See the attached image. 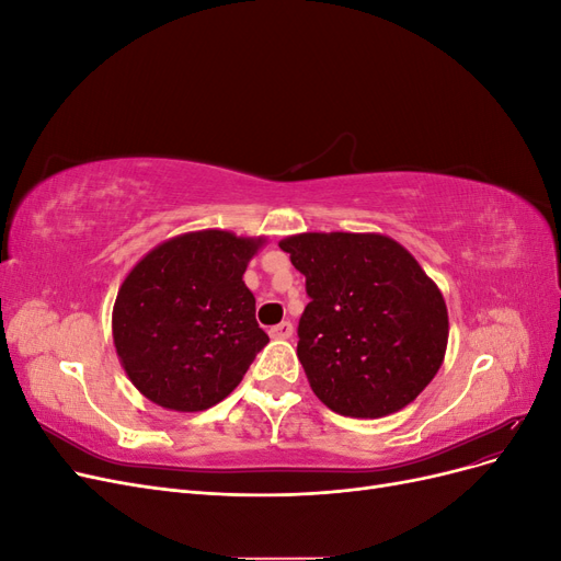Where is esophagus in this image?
<instances>
[{
  "mask_svg": "<svg viewBox=\"0 0 561 561\" xmlns=\"http://www.w3.org/2000/svg\"><path fill=\"white\" fill-rule=\"evenodd\" d=\"M293 332H295V328H293L290 320H283V322H278V325H274V328L268 330L271 339H290Z\"/></svg>",
  "mask_w": 561,
  "mask_h": 561,
  "instance_id": "obj_1",
  "label": "esophagus"
}]
</instances>
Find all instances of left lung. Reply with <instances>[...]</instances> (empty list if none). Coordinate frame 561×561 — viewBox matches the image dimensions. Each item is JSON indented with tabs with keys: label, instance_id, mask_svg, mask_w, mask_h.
<instances>
[{
	"label": "left lung",
	"instance_id": "1",
	"mask_svg": "<svg viewBox=\"0 0 561 561\" xmlns=\"http://www.w3.org/2000/svg\"><path fill=\"white\" fill-rule=\"evenodd\" d=\"M278 245L307 276L297 355L318 400L353 419L414 402L443 367L449 316L412 252L351 231L295 233Z\"/></svg>",
	"mask_w": 561,
	"mask_h": 561
}]
</instances>
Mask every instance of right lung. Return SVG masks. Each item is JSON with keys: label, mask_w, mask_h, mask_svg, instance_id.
Masks as SVG:
<instances>
[{"label": "right lung", "mask_w": 561, "mask_h": 561, "mask_svg": "<svg viewBox=\"0 0 561 561\" xmlns=\"http://www.w3.org/2000/svg\"><path fill=\"white\" fill-rule=\"evenodd\" d=\"M266 236L180 233L124 278L112 311L118 363L140 393L171 412H203L241 383L268 336L254 318L245 268Z\"/></svg>", "instance_id": "obj_1"}]
</instances>
